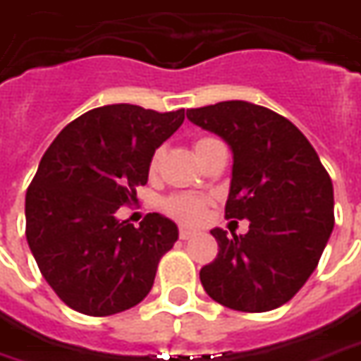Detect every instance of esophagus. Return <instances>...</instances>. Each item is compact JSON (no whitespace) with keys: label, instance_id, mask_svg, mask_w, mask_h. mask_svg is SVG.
Returning <instances> with one entry per match:
<instances>
[{"label":"esophagus","instance_id":"obj_1","mask_svg":"<svg viewBox=\"0 0 361 361\" xmlns=\"http://www.w3.org/2000/svg\"><path fill=\"white\" fill-rule=\"evenodd\" d=\"M178 236H180L183 240H188V238H192V236H194V231H192V228L180 227L178 228Z\"/></svg>","mask_w":361,"mask_h":361}]
</instances>
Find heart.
I'll return each instance as SVG.
<instances>
[{
    "label": "heart",
    "instance_id": "obj_1",
    "mask_svg": "<svg viewBox=\"0 0 361 361\" xmlns=\"http://www.w3.org/2000/svg\"><path fill=\"white\" fill-rule=\"evenodd\" d=\"M213 140V138H200L194 144V149L198 152L200 148H204L207 142ZM163 149H155L152 159H149V173H155L157 167H159V161H161ZM207 206L209 202L204 196H198V194H175V196H169V198L163 202V212L171 215L173 219L180 221V223H186V225H198L204 221L207 213Z\"/></svg>",
    "mask_w": 361,
    "mask_h": 361
}]
</instances>
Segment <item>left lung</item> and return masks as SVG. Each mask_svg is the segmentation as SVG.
Returning a JSON list of instances; mask_svg holds the SVG:
<instances>
[{
    "mask_svg": "<svg viewBox=\"0 0 361 361\" xmlns=\"http://www.w3.org/2000/svg\"><path fill=\"white\" fill-rule=\"evenodd\" d=\"M194 125L233 152L225 217L248 219L246 235L213 228L219 254L200 271L204 290L238 312H269L304 286L335 227L333 183L290 121L250 102L188 109Z\"/></svg>",
    "mask_w": 361,
    "mask_h": 361,
    "instance_id": "1",
    "label": "left lung"
}]
</instances>
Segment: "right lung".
<instances>
[{
	"label": "right lung",
	"mask_w": 361,
	"mask_h": 361,
	"mask_svg": "<svg viewBox=\"0 0 361 361\" xmlns=\"http://www.w3.org/2000/svg\"><path fill=\"white\" fill-rule=\"evenodd\" d=\"M184 109L96 107L63 128L26 190V240L55 294L80 314L104 317L140 304L178 228L159 213L140 227L117 219L148 183L149 159L183 125Z\"/></svg>",
	"instance_id": "add662e5"
}]
</instances>
